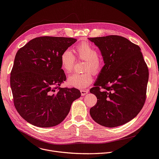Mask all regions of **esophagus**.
I'll use <instances>...</instances> for the list:
<instances>
[{"mask_svg": "<svg viewBox=\"0 0 159 159\" xmlns=\"http://www.w3.org/2000/svg\"><path fill=\"white\" fill-rule=\"evenodd\" d=\"M80 93L82 96H84L85 95H86L87 93H88V89H82L80 90Z\"/></svg>", "mask_w": 159, "mask_h": 159, "instance_id": "1", "label": "esophagus"}]
</instances>
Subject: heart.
Here are the masks:
<instances>
[{
    "instance_id": "heart-1",
    "label": "heart",
    "mask_w": 159,
    "mask_h": 159,
    "mask_svg": "<svg viewBox=\"0 0 159 159\" xmlns=\"http://www.w3.org/2000/svg\"><path fill=\"white\" fill-rule=\"evenodd\" d=\"M75 53L77 59L85 61L82 74H72L67 79V84L70 87L77 89H84L92 82L91 72L97 75L102 70L103 62L98 55L97 50L88 43H82L75 49ZM75 57L71 51L67 49L62 53L60 58L61 68L67 74L73 70Z\"/></svg>"
}]
</instances>
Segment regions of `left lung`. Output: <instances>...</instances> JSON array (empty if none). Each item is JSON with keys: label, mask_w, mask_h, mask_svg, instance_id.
<instances>
[{"label": "left lung", "mask_w": 159, "mask_h": 159, "mask_svg": "<svg viewBox=\"0 0 159 159\" xmlns=\"http://www.w3.org/2000/svg\"><path fill=\"white\" fill-rule=\"evenodd\" d=\"M88 39L98 48L104 62L95 87L90 89L97 97L90 115L101 126H121L134 119L144 104L149 78L147 65L140 47L123 37Z\"/></svg>", "instance_id": "8db88e82"}]
</instances>
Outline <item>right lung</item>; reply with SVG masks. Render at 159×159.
<instances>
[{
    "mask_svg": "<svg viewBox=\"0 0 159 159\" xmlns=\"http://www.w3.org/2000/svg\"><path fill=\"white\" fill-rule=\"evenodd\" d=\"M76 41L40 37L31 40L16 53L10 77L14 105L33 126L49 128L59 124L73 102L81 96L76 88L56 87L66 80L61 68V55Z\"/></svg>",
    "mask_w": 159,
    "mask_h": 159,
    "instance_id": "obj_1",
    "label": "right lung"
}]
</instances>
